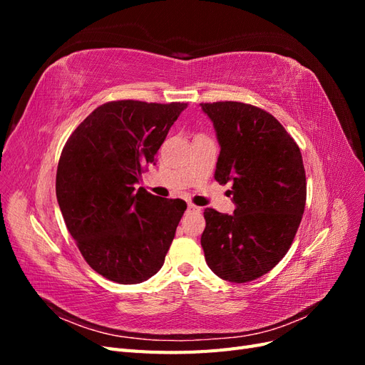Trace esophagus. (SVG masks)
<instances>
[{
  "label": "esophagus",
  "mask_w": 365,
  "mask_h": 365,
  "mask_svg": "<svg viewBox=\"0 0 365 365\" xmlns=\"http://www.w3.org/2000/svg\"><path fill=\"white\" fill-rule=\"evenodd\" d=\"M189 212H201V207H196L195 204H189Z\"/></svg>",
  "instance_id": "34e87169"
}]
</instances>
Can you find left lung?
Here are the masks:
<instances>
[{"mask_svg":"<svg viewBox=\"0 0 365 365\" xmlns=\"http://www.w3.org/2000/svg\"><path fill=\"white\" fill-rule=\"evenodd\" d=\"M220 146L215 180L233 182V215L205 208V262L217 277L247 283L271 271L291 248L306 204L300 148L263 109L240 102L201 103Z\"/></svg>","mask_w":365,"mask_h":365,"instance_id":"1","label":"left lung"}]
</instances>
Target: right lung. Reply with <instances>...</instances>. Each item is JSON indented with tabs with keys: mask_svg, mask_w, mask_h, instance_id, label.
Instances as JSON below:
<instances>
[{
	"mask_svg": "<svg viewBox=\"0 0 365 365\" xmlns=\"http://www.w3.org/2000/svg\"><path fill=\"white\" fill-rule=\"evenodd\" d=\"M185 108L108 102L65 143L56 173L61 212L86 263L108 280L135 284L163 267L187 204L135 184Z\"/></svg>",
	"mask_w": 365,
	"mask_h": 365,
	"instance_id": "right-lung-1",
	"label": "right lung"
}]
</instances>
